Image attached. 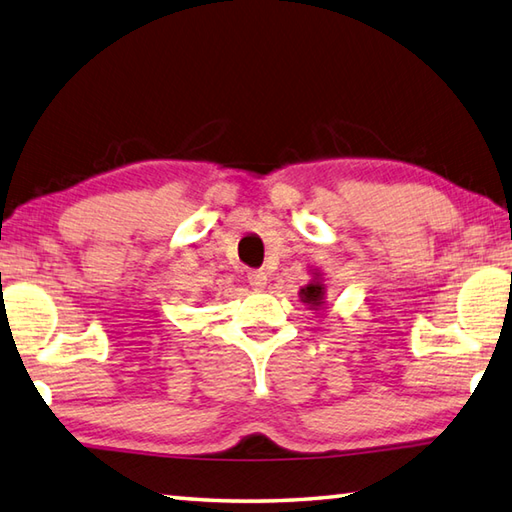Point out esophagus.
<instances>
[{"instance_id":"1","label":"esophagus","mask_w":512,"mask_h":512,"mask_svg":"<svg viewBox=\"0 0 512 512\" xmlns=\"http://www.w3.org/2000/svg\"><path fill=\"white\" fill-rule=\"evenodd\" d=\"M247 281L254 289H263L267 285V276L263 272H252L247 276Z\"/></svg>"}]
</instances>
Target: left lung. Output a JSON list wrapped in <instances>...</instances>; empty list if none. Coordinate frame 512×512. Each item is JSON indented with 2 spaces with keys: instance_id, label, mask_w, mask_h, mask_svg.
I'll list each match as a JSON object with an SVG mask.
<instances>
[{
  "instance_id": "8db88e82",
  "label": "left lung",
  "mask_w": 512,
  "mask_h": 512,
  "mask_svg": "<svg viewBox=\"0 0 512 512\" xmlns=\"http://www.w3.org/2000/svg\"><path fill=\"white\" fill-rule=\"evenodd\" d=\"M301 301L312 307V310H318L325 303V287L321 283V276H314V281L301 289Z\"/></svg>"
}]
</instances>
